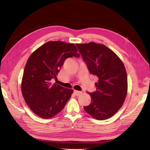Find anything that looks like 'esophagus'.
<instances>
[{
	"label": "esophagus",
	"mask_w": 150,
	"mask_h": 150,
	"mask_svg": "<svg viewBox=\"0 0 150 150\" xmlns=\"http://www.w3.org/2000/svg\"><path fill=\"white\" fill-rule=\"evenodd\" d=\"M74 93L75 94V95H77V96H79V95H80L81 94H82V91L74 90Z\"/></svg>",
	"instance_id": "esophagus-1"
}]
</instances>
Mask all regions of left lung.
I'll list each match as a JSON object with an SVG mask.
<instances>
[{
  "mask_svg": "<svg viewBox=\"0 0 150 150\" xmlns=\"http://www.w3.org/2000/svg\"><path fill=\"white\" fill-rule=\"evenodd\" d=\"M90 73L98 78L96 91L90 93L91 102L84 109L97 120L113 116L122 106L128 91L125 67L113 51L103 44H77Z\"/></svg>",
  "mask_w": 150,
  "mask_h": 150,
  "instance_id": "obj_1",
  "label": "left lung"
}]
</instances>
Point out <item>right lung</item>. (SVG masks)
I'll return each mask as SVG.
<instances>
[{
    "label": "right lung",
    "mask_w": 150,
    "mask_h": 150,
    "mask_svg": "<svg viewBox=\"0 0 150 150\" xmlns=\"http://www.w3.org/2000/svg\"><path fill=\"white\" fill-rule=\"evenodd\" d=\"M73 44L49 41L31 54L26 62L22 77L21 90L31 110L42 119L56 115L64 108L73 90L55 82L65 60L79 57Z\"/></svg>",
    "instance_id": "1"
}]
</instances>
